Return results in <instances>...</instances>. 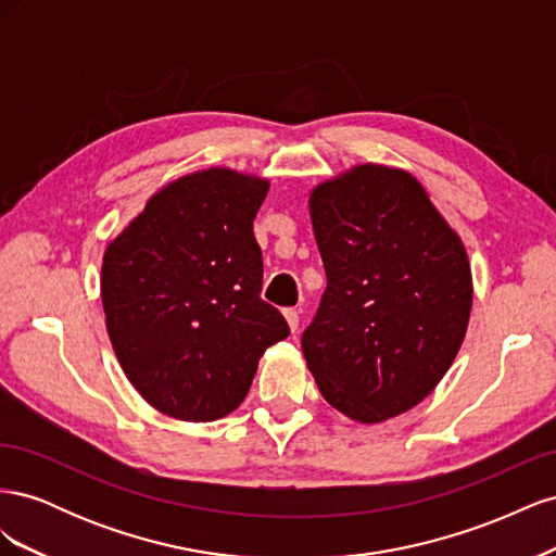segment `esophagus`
Segmentation results:
<instances>
[{"label": "esophagus", "instance_id": "1", "mask_svg": "<svg viewBox=\"0 0 556 556\" xmlns=\"http://www.w3.org/2000/svg\"><path fill=\"white\" fill-rule=\"evenodd\" d=\"M285 319H288V325L292 331L299 329V308H285Z\"/></svg>", "mask_w": 556, "mask_h": 556}]
</instances>
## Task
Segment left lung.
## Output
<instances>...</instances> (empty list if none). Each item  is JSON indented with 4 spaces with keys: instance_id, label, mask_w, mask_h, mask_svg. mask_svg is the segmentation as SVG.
<instances>
[{
    "instance_id": "1",
    "label": "left lung",
    "mask_w": 556,
    "mask_h": 556,
    "mask_svg": "<svg viewBox=\"0 0 556 556\" xmlns=\"http://www.w3.org/2000/svg\"><path fill=\"white\" fill-rule=\"evenodd\" d=\"M311 220L327 290L301 350L319 392L364 425L417 406L468 327L466 250L410 174L380 164L317 185Z\"/></svg>"
}]
</instances>
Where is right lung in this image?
<instances>
[{"label":"right lung","instance_id":"right-lung-1","mask_svg":"<svg viewBox=\"0 0 556 556\" xmlns=\"http://www.w3.org/2000/svg\"><path fill=\"white\" fill-rule=\"evenodd\" d=\"M268 180L229 169L185 176L150 197L109 243L106 329L125 376L164 415L225 417L245 399L260 357L290 336L262 294L252 220Z\"/></svg>","mask_w":556,"mask_h":556}]
</instances>
